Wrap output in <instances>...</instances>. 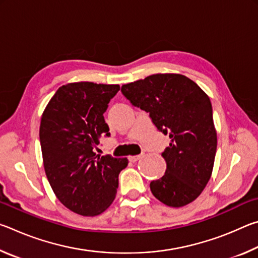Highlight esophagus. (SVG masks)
Wrapping results in <instances>:
<instances>
[{
    "label": "esophagus",
    "mask_w": 258,
    "mask_h": 258,
    "mask_svg": "<svg viewBox=\"0 0 258 258\" xmlns=\"http://www.w3.org/2000/svg\"><path fill=\"white\" fill-rule=\"evenodd\" d=\"M143 155H137V156H130L128 157V160L132 161V163H135V161H138L140 158H142Z\"/></svg>",
    "instance_id": "34e87169"
}]
</instances>
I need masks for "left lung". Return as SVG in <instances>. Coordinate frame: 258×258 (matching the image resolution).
<instances>
[{"mask_svg": "<svg viewBox=\"0 0 258 258\" xmlns=\"http://www.w3.org/2000/svg\"><path fill=\"white\" fill-rule=\"evenodd\" d=\"M133 106L149 112L152 123L168 134L169 147L161 154L165 175L150 183L155 197L169 207L197 199L211 178L217 135L208 95L181 74H156L121 86Z\"/></svg>", "mask_w": 258, "mask_h": 258, "instance_id": "left-lung-1", "label": "left lung"}]
</instances>
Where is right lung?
I'll return each mask as SVG.
<instances>
[{"label": "right lung", "mask_w": 258, "mask_h": 258, "mask_svg": "<svg viewBox=\"0 0 258 258\" xmlns=\"http://www.w3.org/2000/svg\"><path fill=\"white\" fill-rule=\"evenodd\" d=\"M119 85L77 82L59 87L43 111L40 141L47 180L64 207L95 216L112 204L127 158L97 155L109 137L103 113Z\"/></svg>", "instance_id": "1"}]
</instances>
